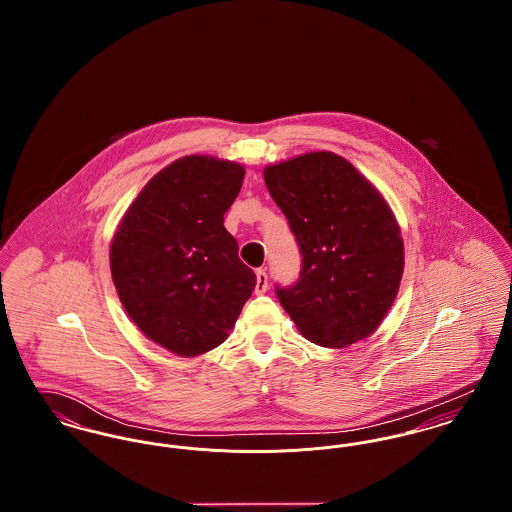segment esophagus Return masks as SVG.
<instances>
[{"label":"esophagus","instance_id":"esophagus-1","mask_svg":"<svg viewBox=\"0 0 512 512\" xmlns=\"http://www.w3.org/2000/svg\"><path fill=\"white\" fill-rule=\"evenodd\" d=\"M257 274V284H255V293H265L268 290V278L267 272L263 268H257L255 270Z\"/></svg>","mask_w":512,"mask_h":512}]
</instances>
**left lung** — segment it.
I'll use <instances>...</instances> for the list:
<instances>
[{
	"mask_svg": "<svg viewBox=\"0 0 512 512\" xmlns=\"http://www.w3.org/2000/svg\"><path fill=\"white\" fill-rule=\"evenodd\" d=\"M265 184L303 255L293 288H276L297 330L322 347L365 340L397 297L401 228L378 188L347 159L311 151L268 165Z\"/></svg>",
	"mask_w": 512,
	"mask_h": 512,
	"instance_id": "left-lung-1",
	"label": "left lung"
}]
</instances>
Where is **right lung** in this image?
<instances>
[{"mask_svg": "<svg viewBox=\"0 0 512 512\" xmlns=\"http://www.w3.org/2000/svg\"><path fill=\"white\" fill-rule=\"evenodd\" d=\"M244 176L236 161L180 157L147 182L113 234L111 276L126 315L178 357L219 347L257 284L224 228Z\"/></svg>", "mask_w": 512, "mask_h": 512, "instance_id": "add662e5", "label": "right lung"}]
</instances>
